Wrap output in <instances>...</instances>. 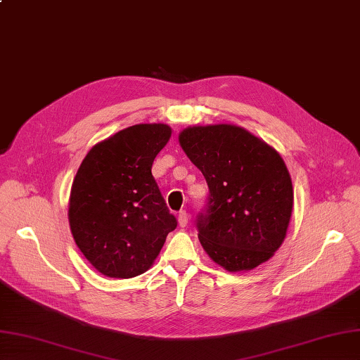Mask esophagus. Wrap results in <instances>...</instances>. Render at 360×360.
Here are the masks:
<instances>
[{
  "label": "esophagus",
  "mask_w": 360,
  "mask_h": 360,
  "mask_svg": "<svg viewBox=\"0 0 360 360\" xmlns=\"http://www.w3.org/2000/svg\"><path fill=\"white\" fill-rule=\"evenodd\" d=\"M188 221H189V215L185 212V210H181V212L179 214V224H180V227H186Z\"/></svg>",
  "instance_id": "obj_1"
}]
</instances>
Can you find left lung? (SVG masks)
I'll use <instances>...</instances> for the list:
<instances>
[{
    "mask_svg": "<svg viewBox=\"0 0 360 360\" xmlns=\"http://www.w3.org/2000/svg\"><path fill=\"white\" fill-rule=\"evenodd\" d=\"M179 142L205 175L209 201L198 240L210 259L248 271L281 248L293 209V186L279 153L231 124L188 127Z\"/></svg>",
    "mask_w": 360,
    "mask_h": 360,
    "instance_id": "8db88e82",
    "label": "left lung"
}]
</instances>
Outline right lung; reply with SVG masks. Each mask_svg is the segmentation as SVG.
Masks as SVG:
<instances>
[{"label": "right lung", "instance_id": "obj_1", "mask_svg": "<svg viewBox=\"0 0 360 360\" xmlns=\"http://www.w3.org/2000/svg\"><path fill=\"white\" fill-rule=\"evenodd\" d=\"M171 133L165 124L128 127L96 143L79 166L70 192V231L105 276L145 274L177 227L151 174Z\"/></svg>", "mask_w": 360, "mask_h": 360}]
</instances>
